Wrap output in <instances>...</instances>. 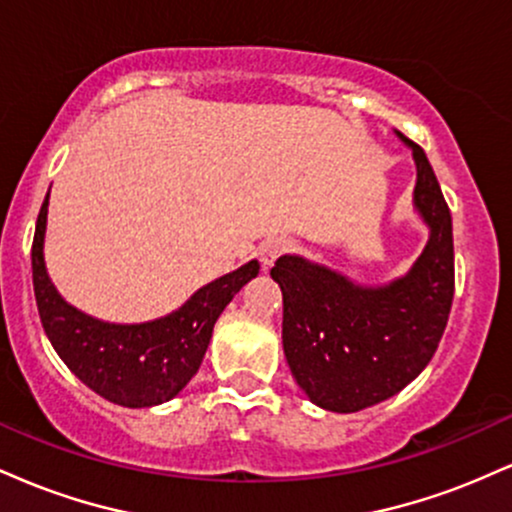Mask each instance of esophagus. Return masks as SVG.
Masks as SVG:
<instances>
[{
    "instance_id": "obj_1",
    "label": "esophagus",
    "mask_w": 512,
    "mask_h": 512,
    "mask_svg": "<svg viewBox=\"0 0 512 512\" xmlns=\"http://www.w3.org/2000/svg\"><path fill=\"white\" fill-rule=\"evenodd\" d=\"M291 248H293V243L289 238H267L260 245V260L264 267H272V264L276 262V257L286 255Z\"/></svg>"
}]
</instances>
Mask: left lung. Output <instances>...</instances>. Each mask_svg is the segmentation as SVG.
<instances>
[{
    "label": "left lung",
    "instance_id": "8db88e82",
    "mask_svg": "<svg viewBox=\"0 0 512 512\" xmlns=\"http://www.w3.org/2000/svg\"><path fill=\"white\" fill-rule=\"evenodd\" d=\"M397 137L416 163L414 209L428 243L404 276L363 286L334 269L284 255L272 279L284 293V354L317 407L351 414L385 402L428 366L448 325L455 293L452 216L419 144Z\"/></svg>",
    "mask_w": 512,
    "mask_h": 512
}]
</instances>
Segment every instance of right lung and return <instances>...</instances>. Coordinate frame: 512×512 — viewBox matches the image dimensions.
<instances>
[{
  "mask_svg": "<svg viewBox=\"0 0 512 512\" xmlns=\"http://www.w3.org/2000/svg\"><path fill=\"white\" fill-rule=\"evenodd\" d=\"M48 197L35 223L31 264L40 322L52 349L96 395L129 409L168 402L195 378L216 320L233 296L260 274L250 260L192 293L173 313L137 325H117L81 313L52 284L45 267Z\"/></svg>",
  "mask_w": 512,
  "mask_h": 512,
  "instance_id": "1",
  "label": "right lung"
}]
</instances>
